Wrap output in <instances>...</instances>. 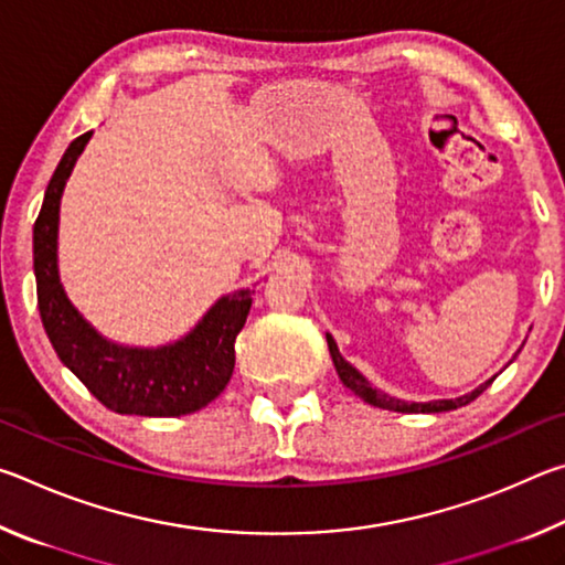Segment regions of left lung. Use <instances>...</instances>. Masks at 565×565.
<instances>
[{
	"instance_id": "obj_1",
	"label": "left lung",
	"mask_w": 565,
	"mask_h": 565,
	"mask_svg": "<svg viewBox=\"0 0 565 565\" xmlns=\"http://www.w3.org/2000/svg\"><path fill=\"white\" fill-rule=\"evenodd\" d=\"M327 341H329V351H331V359H333V366H337V374L339 379L343 381V386L351 388L353 394H356L359 398L366 401V404L371 406H379V408H388V411H401V414H441V411H454L458 406H466L471 404L473 398H478L483 394L486 388L491 386V381H486V384H481L478 388H473L471 394L466 396H458V398H441V401H428V404H408V401H401V398H394L388 394H381V391H376L374 386L369 384L366 379H363L356 369L351 366V363L341 356L339 353V347L337 341L331 339V333H327Z\"/></svg>"
}]
</instances>
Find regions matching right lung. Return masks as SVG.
Instances as JSON below:
<instances>
[{"mask_svg": "<svg viewBox=\"0 0 565 565\" xmlns=\"http://www.w3.org/2000/svg\"><path fill=\"white\" fill-rule=\"evenodd\" d=\"M92 131L76 137L44 191L34 222L36 301L56 356L114 414L184 416L222 394L234 374V341L244 329L252 291L226 294L184 339L159 349H131L107 341L66 299L56 269L60 202Z\"/></svg>", "mask_w": 565, "mask_h": 565, "instance_id": "add662e5", "label": "right lung"}]
</instances>
